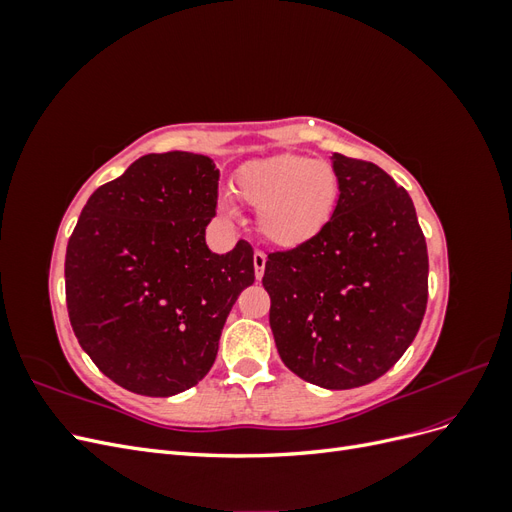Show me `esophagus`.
Returning a JSON list of instances; mask_svg holds the SVG:
<instances>
[{
    "label": "esophagus",
    "mask_w": 512,
    "mask_h": 512,
    "mask_svg": "<svg viewBox=\"0 0 512 512\" xmlns=\"http://www.w3.org/2000/svg\"><path fill=\"white\" fill-rule=\"evenodd\" d=\"M265 265H267V258L260 250L254 254V271H256V280H262V275H265Z\"/></svg>",
    "instance_id": "1"
}]
</instances>
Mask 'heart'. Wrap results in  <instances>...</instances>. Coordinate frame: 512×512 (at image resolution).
Returning <instances> with one entry per match:
<instances>
[{
  "label": "heart",
  "mask_w": 512,
  "mask_h": 512,
  "mask_svg": "<svg viewBox=\"0 0 512 512\" xmlns=\"http://www.w3.org/2000/svg\"><path fill=\"white\" fill-rule=\"evenodd\" d=\"M232 188L241 203L258 211L262 237L280 247L318 237L339 203L335 168L301 153H277L243 164Z\"/></svg>",
  "instance_id": "1"
}]
</instances>
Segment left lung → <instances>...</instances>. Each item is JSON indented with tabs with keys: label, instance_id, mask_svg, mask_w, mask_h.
Masks as SVG:
<instances>
[{
	"label": "left lung",
	"instance_id": "8db88e82",
	"mask_svg": "<svg viewBox=\"0 0 512 512\" xmlns=\"http://www.w3.org/2000/svg\"><path fill=\"white\" fill-rule=\"evenodd\" d=\"M339 203L318 237L267 256L262 286L284 365L322 389L384 376L421 329L429 256L410 194L367 160L333 153Z\"/></svg>",
	"mask_w": 512,
	"mask_h": 512
}]
</instances>
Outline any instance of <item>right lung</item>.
Instances as JSON below:
<instances>
[{
    "mask_svg": "<svg viewBox=\"0 0 512 512\" xmlns=\"http://www.w3.org/2000/svg\"><path fill=\"white\" fill-rule=\"evenodd\" d=\"M220 170L198 153L138 158L89 196L66 250L72 331L106 378L170 397L207 376L224 322L252 286L254 250L209 252Z\"/></svg>",
    "mask_w": 512,
    "mask_h": 512,
    "instance_id": "right-lung-1",
    "label": "right lung"
}]
</instances>
